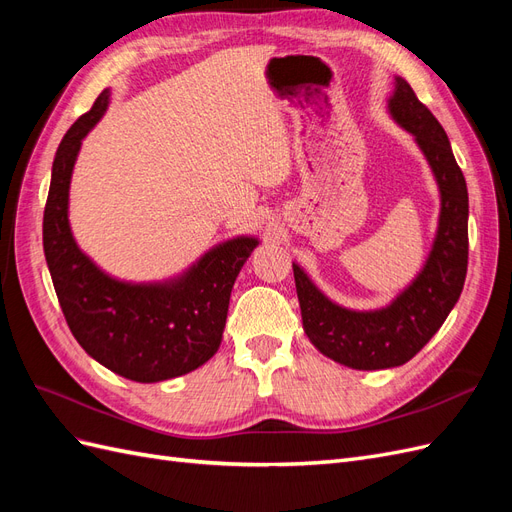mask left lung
Wrapping results in <instances>:
<instances>
[{"label":"left lung","mask_w":512,"mask_h":512,"mask_svg":"<svg viewBox=\"0 0 512 512\" xmlns=\"http://www.w3.org/2000/svg\"><path fill=\"white\" fill-rule=\"evenodd\" d=\"M386 113L414 138L440 194L436 235L421 271L386 305L350 309L331 301L305 269L292 262L309 342L335 363L363 371L408 363L451 314L468 271V188L444 128L401 76H395L386 98Z\"/></svg>","instance_id":"obj_1"}]
</instances>
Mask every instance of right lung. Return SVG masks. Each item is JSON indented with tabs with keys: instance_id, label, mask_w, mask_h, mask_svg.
Wrapping results in <instances>:
<instances>
[{
	"instance_id": "add662e5",
	"label": "right lung",
	"mask_w": 512,
	"mask_h": 512,
	"mask_svg": "<svg viewBox=\"0 0 512 512\" xmlns=\"http://www.w3.org/2000/svg\"><path fill=\"white\" fill-rule=\"evenodd\" d=\"M108 104L111 87L57 147L42 222L44 256L61 312L91 359L134 382H162L190 374L218 352L232 286L260 239L220 241L164 280L130 282L106 273L72 235L70 183L85 136Z\"/></svg>"
}]
</instances>
